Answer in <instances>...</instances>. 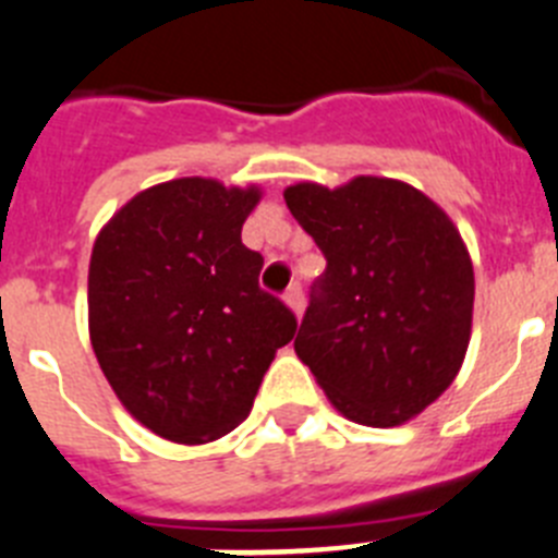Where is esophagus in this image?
<instances>
[{
  "mask_svg": "<svg viewBox=\"0 0 558 558\" xmlns=\"http://www.w3.org/2000/svg\"><path fill=\"white\" fill-rule=\"evenodd\" d=\"M283 300H286V305H289V308H291V311H294V314H298V316H303V308H305V298H303V286H300V283H291V286H289V289H286Z\"/></svg>",
  "mask_w": 558,
  "mask_h": 558,
  "instance_id": "34e87169",
  "label": "esophagus"
}]
</instances>
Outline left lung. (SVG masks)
<instances>
[{
    "label": "left lung",
    "instance_id": "obj_1",
    "mask_svg": "<svg viewBox=\"0 0 558 558\" xmlns=\"http://www.w3.org/2000/svg\"><path fill=\"white\" fill-rule=\"evenodd\" d=\"M283 197L328 260L294 339L300 361L353 423H405L453 384L470 344L475 278L459 230L389 178L298 183Z\"/></svg>",
    "mask_w": 558,
    "mask_h": 558
}]
</instances>
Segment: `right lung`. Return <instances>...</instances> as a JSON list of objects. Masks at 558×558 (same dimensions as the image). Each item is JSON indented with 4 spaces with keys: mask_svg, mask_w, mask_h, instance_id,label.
Instances as JSON below:
<instances>
[{
    "mask_svg": "<svg viewBox=\"0 0 558 558\" xmlns=\"http://www.w3.org/2000/svg\"><path fill=\"white\" fill-rule=\"evenodd\" d=\"M255 185L169 180L135 194L97 235L88 328L124 409L180 445L244 423L298 316L258 286L264 258L242 244Z\"/></svg>",
    "mask_w": 558,
    "mask_h": 558,
    "instance_id": "add662e5",
    "label": "right lung"
}]
</instances>
